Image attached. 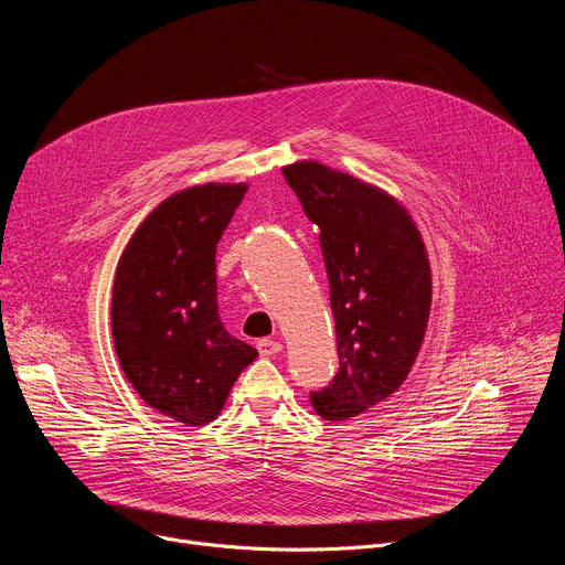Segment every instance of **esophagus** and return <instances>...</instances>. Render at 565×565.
<instances>
[{"label": "esophagus", "mask_w": 565, "mask_h": 565, "mask_svg": "<svg viewBox=\"0 0 565 565\" xmlns=\"http://www.w3.org/2000/svg\"><path fill=\"white\" fill-rule=\"evenodd\" d=\"M257 349L262 355H277V353H281L284 347L277 340H259Z\"/></svg>", "instance_id": "obj_1"}]
</instances>
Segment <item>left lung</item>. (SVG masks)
Returning a JSON list of instances; mask_svg holds the SVG:
<instances>
[{"instance_id": "obj_1", "label": "left lung", "mask_w": 565, "mask_h": 565, "mask_svg": "<svg viewBox=\"0 0 565 565\" xmlns=\"http://www.w3.org/2000/svg\"><path fill=\"white\" fill-rule=\"evenodd\" d=\"M319 227L340 371L310 393L324 420H349L407 380L429 321L431 268L420 230L384 190L317 160L281 168Z\"/></svg>"}]
</instances>
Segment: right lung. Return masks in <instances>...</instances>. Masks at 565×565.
<instances>
[{"instance_id": "obj_1", "label": "right lung", "mask_w": 565, "mask_h": 565, "mask_svg": "<svg viewBox=\"0 0 565 565\" xmlns=\"http://www.w3.org/2000/svg\"><path fill=\"white\" fill-rule=\"evenodd\" d=\"M248 183L172 194L138 225L118 262L111 333L136 393L185 427L212 423L257 351L218 319L216 244Z\"/></svg>"}]
</instances>
